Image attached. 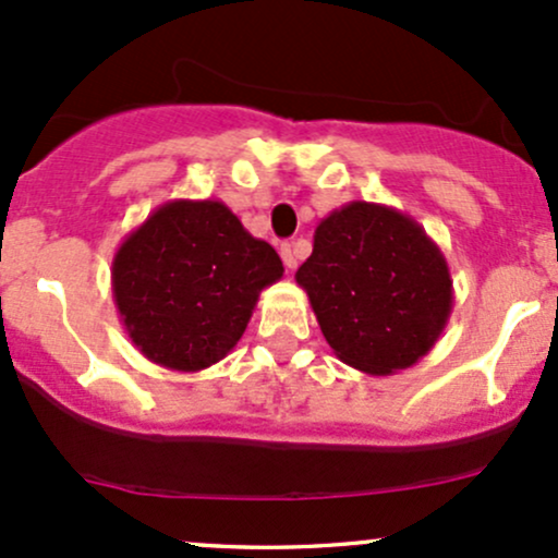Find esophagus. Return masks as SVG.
<instances>
[{"label":"esophagus","instance_id":"esophagus-1","mask_svg":"<svg viewBox=\"0 0 558 558\" xmlns=\"http://www.w3.org/2000/svg\"><path fill=\"white\" fill-rule=\"evenodd\" d=\"M280 257H283V265L288 267V270H293V267H296V252H293L291 243H283V246H280Z\"/></svg>","mask_w":558,"mask_h":558}]
</instances>
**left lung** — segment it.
Returning <instances> with one entry per match:
<instances>
[{
	"label": "left lung",
	"instance_id": "1",
	"mask_svg": "<svg viewBox=\"0 0 558 558\" xmlns=\"http://www.w3.org/2000/svg\"><path fill=\"white\" fill-rule=\"evenodd\" d=\"M296 283L338 360L367 375L417 364L453 306L438 243L417 220L373 202H349L319 222Z\"/></svg>",
	"mask_w": 558,
	"mask_h": 558
}]
</instances>
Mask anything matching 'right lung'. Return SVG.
I'll use <instances>...</instances> for the list:
<instances>
[{
	"mask_svg": "<svg viewBox=\"0 0 558 558\" xmlns=\"http://www.w3.org/2000/svg\"><path fill=\"white\" fill-rule=\"evenodd\" d=\"M283 262L215 198H172L125 235L112 296L128 338L175 373L213 367L241 341L259 293Z\"/></svg>",
	"mask_w": 558,
	"mask_h": 558,
	"instance_id": "add662e5",
	"label": "right lung"
}]
</instances>
